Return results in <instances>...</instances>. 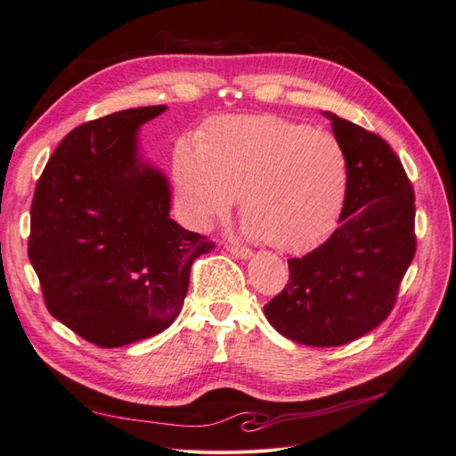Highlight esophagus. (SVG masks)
<instances>
[{"label": "esophagus", "mask_w": 456, "mask_h": 456, "mask_svg": "<svg viewBox=\"0 0 456 456\" xmlns=\"http://www.w3.org/2000/svg\"><path fill=\"white\" fill-rule=\"evenodd\" d=\"M226 251L236 258H241V260H247V258L253 256L251 249H247V247H240V245H226Z\"/></svg>", "instance_id": "34e87169"}]
</instances>
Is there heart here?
Segmentation results:
<instances>
[{"label": "heart", "mask_w": 456, "mask_h": 456, "mask_svg": "<svg viewBox=\"0 0 456 456\" xmlns=\"http://www.w3.org/2000/svg\"><path fill=\"white\" fill-rule=\"evenodd\" d=\"M350 183L348 151L333 133L272 114L220 118L175 156L191 224L226 216L240 196L247 236L285 251L312 249L337 230Z\"/></svg>", "instance_id": "heart-1"}]
</instances>
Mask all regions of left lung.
<instances>
[{
	"label": "left lung",
	"instance_id": "1",
	"mask_svg": "<svg viewBox=\"0 0 456 456\" xmlns=\"http://www.w3.org/2000/svg\"><path fill=\"white\" fill-rule=\"evenodd\" d=\"M323 116L348 151V201L323 245L289 260V283L265 306L280 335L317 348L379 327L417 249L415 196L390 144L333 112Z\"/></svg>",
	"mask_w": 456,
	"mask_h": 456
}]
</instances>
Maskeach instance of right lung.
Instances as JSON below:
<instances>
[{"mask_svg":"<svg viewBox=\"0 0 456 456\" xmlns=\"http://www.w3.org/2000/svg\"><path fill=\"white\" fill-rule=\"evenodd\" d=\"M165 110L129 108L76 127L36 186L28 256L47 310L101 348L167 329L191 262L215 249L169 216V178L142 156L139 131Z\"/></svg>","mask_w":456,"mask_h":456,"instance_id":"right-lung-1","label":"right lung"}]
</instances>
